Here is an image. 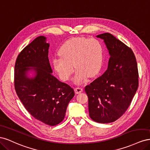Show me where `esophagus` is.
<instances>
[{
    "label": "esophagus",
    "mask_w": 150,
    "mask_h": 150,
    "mask_svg": "<svg viewBox=\"0 0 150 150\" xmlns=\"http://www.w3.org/2000/svg\"><path fill=\"white\" fill-rule=\"evenodd\" d=\"M83 88H79V87H77V88H74V91L76 94H79L81 92H83Z\"/></svg>",
    "instance_id": "1"
}]
</instances>
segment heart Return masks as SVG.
Masks as SVG:
<instances>
[{
	"instance_id": "obj_1",
	"label": "heart",
	"mask_w": 150,
	"mask_h": 150,
	"mask_svg": "<svg viewBox=\"0 0 150 150\" xmlns=\"http://www.w3.org/2000/svg\"><path fill=\"white\" fill-rule=\"evenodd\" d=\"M59 53L60 56L54 57L52 60L54 69L60 78L66 81L70 78L74 66L77 69L73 81L79 84L83 83L87 76L92 78L100 70L104 48L96 39L77 37L66 40Z\"/></svg>"
}]
</instances>
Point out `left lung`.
I'll return each mask as SVG.
<instances>
[{
    "instance_id": "obj_1",
    "label": "left lung",
    "mask_w": 150,
    "mask_h": 150,
    "mask_svg": "<svg viewBox=\"0 0 150 150\" xmlns=\"http://www.w3.org/2000/svg\"><path fill=\"white\" fill-rule=\"evenodd\" d=\"M110 55L107 70L85 87L89 116L100 123L115 121L129 106L138 88L137 59L131 48L110 33L98 35Z\"/></svg>"
}]
</instances>
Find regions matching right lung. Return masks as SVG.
<instances>
[{"instance_id": "obj_1", "label": "right lung", "mask_w": 150, "mask_h": 150, "mask_svg": "<svg viewBox=\"0 0 150 150\" xmlns=\"http://www.w3.org/2000/svg\"><path fill=\"white\" fill-rule=\"evenodd\" d=\"M46 40L44 36H39L18 55L14 86L21 101L34 118L55 126L64 120L74 91L52 74L48 58L49 44ZM29 70L35 72L33 78L28 76Z\"/></svg>"}]
</instances>
